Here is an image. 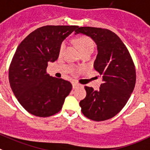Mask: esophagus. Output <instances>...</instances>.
I'll use <instances>...</instances> for the list:
<instances>
[{
	"label": "esophagus",
	"instance_id": "obj_1",
	"mask_svg": "<svg viewBox=\"0 0 150 150\" xmlns=\"http://www.w3.org/2000/svg\"><path fill=\"white\" fill-rule=\"evenodd\" d=\"M80 87V84H78V83H72V87H73V89H76L78 88V87Z\"/></svg>",
	"mask_w": 150,
	"mask_h": 150
}]
</instances>
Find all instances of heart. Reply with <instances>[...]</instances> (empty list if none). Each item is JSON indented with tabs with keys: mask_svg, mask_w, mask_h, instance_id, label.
I'll return each instance as SVG.
<instances>
[{
	"mask_svg": "<svg viewBox=\"0 0 150 150\" xmlns=\"http://www.w3.org/2000/svg\"><path fill=\"white\" fill-rule=\"evenodd\" d=\"M75 42L82 54L86 52H88V51H93V42L87 36H78L75 40ZM66 45H67L66 42H62L60 45V48H59V53H60V54L63 53L66 48Z\"/></svg>",
	"mask_w": 150,
	"mask_h": 150,
	"instance_id": "1",
	"label": "heart"
}]
</instances>
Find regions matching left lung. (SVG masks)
<instances>
[{
	"label": "left lung",
	"mask_w": 150,
	"mask_h": 150,
	"mask_svg": "<svg viewBox=\"0 0 150 150\" xmlns=\"http://www.w3.org/2000/svg\"><path fill=\"white\" fill-rule=\"evenodd\" d=\"M75 33L90 36L97 45L94 69L102 75L99 90L85 86L87 96L80 102L81 112L94 121L114 117L127 103L136 82L134 63L120 38L111 30L80 27Z\"/></svg>",
	"instance_id": "left-lung-1"
}]
</instances>
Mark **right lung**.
Masks as SVG:
<instances>
[{"instance_id":"right-lung-1","label":"right lung","mask_w":150,"mask_h":150,"mask_svg":"<svg viewBox=\"0 0 150 150\" xmlns=\"http://www.w3.org/2000/svg\"><path fill=\"white\" fill-rule=\"evenodd\" d=\"M78 26L47 25L30 33L18 46L9 69V81L15 96L28 113L48 117L58 113L72 83L47 73L49 62L59 56L63 40Z\"/></svg>"}]
</instances>
